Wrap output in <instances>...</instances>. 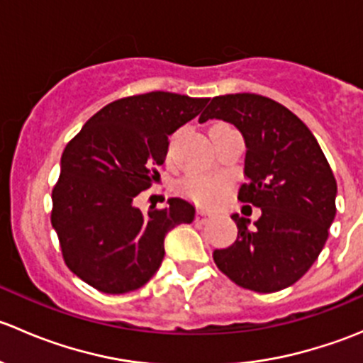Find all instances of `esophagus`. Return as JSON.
Segmentation results:
<instances>
[{
	"label": "esophagus",
	"instance_id": "obj_1",
	"mask_svg": "<svg viewBox=\"0 0 363 363\" xmlns=\"http://www.w3.org/2000/svg\"><path fill=\"white\" fill-rule=\"evenodd\" d=\"M212 216L208 214V212H205V211H199L196 212V221L199 223H205V221H208V219H211Z\"/></svg>",
	"mask_w": 363,
	"mask_h": 363
}]
</instances>
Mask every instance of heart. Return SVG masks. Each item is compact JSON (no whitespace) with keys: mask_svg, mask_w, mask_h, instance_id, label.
<instances>
[{"mask_svg":"<svg viewBox=\"0 0 363 363\" xmlns=\"http://www.w3.org/2000/svg\"><path fill=\"white\" fill-rule=\"evenodd\" d=\"M226 188V179L219 175H189L179 182V193L193 203L214 205Z\"/></svg>","mask_w":363,"mask_h":363,"instance_id":"1","label":"heart"}]
</instances>
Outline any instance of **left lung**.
<instances>
[{
  "mask_svg": "<svg viewBox=\"0 0 363 363\" xmlns=\"http://www.w3.org/2000/svg\"><path fill=\"white\" fill-rule=\"evenodd\" d=\"M223 119L246 140L247 182L237 199L262 208L250 219L233 214L237 239L212 252L226 277L246 290L272 294L311 269L335 218L337 182L309 128L284 105L255 93L214 96L200 123Z\"/></svg>",
  "mask_w": 363,
  "mask_h": 363,
  "instance_id": "obj_1",
  "label": "left lung"
}]
</instances>
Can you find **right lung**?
I'll use <instances>...</instances> for the list:
<instances>
[{"label": "right lung", "mask_w": 363, "mask_h": 363, "mask_svg": "<svg viewBox=\"0 0 363 363\" xmlns=\"http://www.w3.org/2000/svg\"><path fill=\"white\" fill-rule=\"evenodd\" d=\"M207 101L167 91L121 98L65 147L50 223L67 267L94 290L119 295L144 286L163 262L164 235L195 219L186 200L170 199L147 214L133 200L158 181L168 135Z\"/></svg>", "instance_id": "obj_1"}]
</instances>
